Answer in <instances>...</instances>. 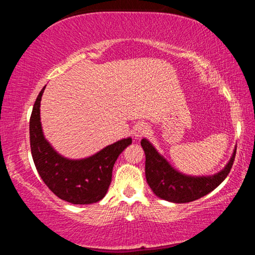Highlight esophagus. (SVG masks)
Segmentation results:
<instances>
[{"label":"esophagus","mask_w":255,"mask_h":255,"mask_svg":"<svg viewBox=\"0 0 255 255\" xmlns=\"http://www.w3.org/2000/svg\"><path fill=\"white\" fill-rule=\"evenodd\" d=\"M148 132H149V127L144 123L136 125L135 128H133V136H135L137 139H140V138L148 135Z\"/></svg>","instance_id":"34e87169"}]
</instances>
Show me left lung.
<instances>
[{
    "label": "left lung",
    "instance_id": "left-lung-1",
    "mask_svg": "<svg viewBox=\"0 0 255 255\" xmlns=\"http://www.w3.org/2000/svg\"><path fill=\"white\" fill-rule=\"evenodd\" d=\"M140 145L145 152V174L150 189L157 197L175 204L197 200L217 188L231 172L236 155L235 149L231 161L219 173L207 178H195L175 171L148 140L141 139Z\"/></svg>",
    "mask_w": 255,
    "mask_h": 255
}]
</instances>
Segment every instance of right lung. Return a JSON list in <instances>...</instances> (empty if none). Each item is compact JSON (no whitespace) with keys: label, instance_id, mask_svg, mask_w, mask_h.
<instances>
[{"label":"right lung","instance_id":"obj_1","mask_svg":"<svg viewBox=\"0 0 255 255\" xmlns=\"http://www.w3.org/2000/svg\"><path fill=\"white\" fill-rule=\"evenodd\" d=\"M41 90L30 117V147L36 169L45 184L59 199L74 205L100 201L109 189L112 169L131 138L118 140L91 157L73 161L60 156L45 139L40 124Z\"/></svg>","mask_w":255,"mask_h":255}]
</instances>
